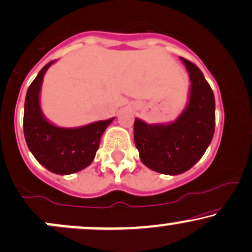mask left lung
Instances as JSON below:
<instances>
[{
  "label": "left lung",
  "instance_id": "8db88e82",
  "mask_svg": "<svg viewBox=\"0 0 252 252\" xmlns=\"http://www.w3.org/2000/svg\"><path fill=\"white\" fill-rule=\"evenodd\" d=\"M190 76L189 101L172 123L134 120V143L145 166L162 174L184 173L202 158L215 133V95L196 64L180 58Z\"/></svg>",
  "mask_w": 252,
  "mask_h": 252
}]
</instances>
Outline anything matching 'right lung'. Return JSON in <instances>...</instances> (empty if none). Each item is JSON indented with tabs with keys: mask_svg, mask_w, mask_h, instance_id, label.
<instances>
[{
	"mask_svg": "<svg viewBox=\"0 0 252 252\" xmlns=\"http://www.w3.org/2000/svg\"><path fill=\"white\" fill-rule=\"evenodd\" d=\"M54 62L47 63L38 72L27 91L23 132L27 146L35 159L50 172L64 176L79 172L91 165L101 135L114 118L73 128L50 123L41 109L40 93L44 74Z\"/></svg>",
	"mask_w": 252,
	"mask_h": 252,
	"instance_id": "add662e5",
	"label": "right lung"
}]
</instances>
